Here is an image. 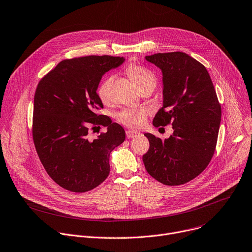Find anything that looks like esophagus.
Wrapping results in <instances>:
<instances>
[{
    "label": "esophagus",
    "mask_w": 252,
    "mask_h": 252,
    "mask_svg": "<svg viewBox=\"0 0 252 252\" xmlns=\"http://www.w3.org/2000/svg\"><path fill=\"white\" fill-rule=\"evenodd\" d=\"M126 138L127 139H133V138H136V136L139 135L138 132L133 131V130H126Z\"/></svg>",
    "instance_id": "34e87169"
}]
</instances>
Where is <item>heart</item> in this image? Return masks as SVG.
Returning a JSON list of instances; mask_svg holds the SVG:
<instances>
[{
    "label": "heart",
    "instance_id": "1",
    "mask_svg": "<svg viewBox=\"0 0 252 252\" xmlns=\"http://www.w3.org/2000/svg\"><path fill=\"white\" fill-rule=\"evenodd\" d=\"M126 73L140 90L145 86H153L157 84L156 74L146 66L140 64H129L126 67ZM113 77L111 75L105 76L99 83L96 94L100 101L104 104L110 101V93ZM148 112L144 109H130L126 108L116 114V119L122 125L130 127L139 128L144 126L147 120Z\"/></svg>",
    "mask_w": 252,
    "mask_h": 252
}]
</instances>
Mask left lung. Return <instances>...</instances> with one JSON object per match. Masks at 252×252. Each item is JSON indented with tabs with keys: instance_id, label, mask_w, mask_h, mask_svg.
I'll use <instances>...</instances> for the list:
<instances>
[{
	"instance_id": "1",
	"label": "left lung",
	"mask_w": 252,
	"mask_h": 252,
	"mask_svg": "<svg viewBox=\"0 0 252 252\" xmlns=\"http://www.w3.org/2000/svg\"><path fill=\"white\" fill-rule=\"evenodd\" d=\"M146 59L163 72V107L156 127L173 126L162 141L145 133L150 149L143 156L147 172L167 186H179L199 176L214 155L221 105L206 67L184 52L157 53Z\"/></svg>"
}]
</instances>
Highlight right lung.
Masks as SVG:
<instances>
[{
    "mask_svg": "<svg viewBox=\"0 0 252 252\" xmlns=\"http://www.w3.org/2000/svg\"><path fill=\"white\" fill-rule=\"evenodd\" d=\"M124 57L90 55L65 59L38 83L34 95L33 141L50 178L65 190L84 193L109 174V155L124 143L126 132L103 108L96 89L102 75L120 66ZM106 126L98 138L89 127Z\"/></svg>",
    "mask_w": 252,
    "mask_h": 252,
    "instance_id": "obj_1",
    "label": "right lung"
}]
</instances>
